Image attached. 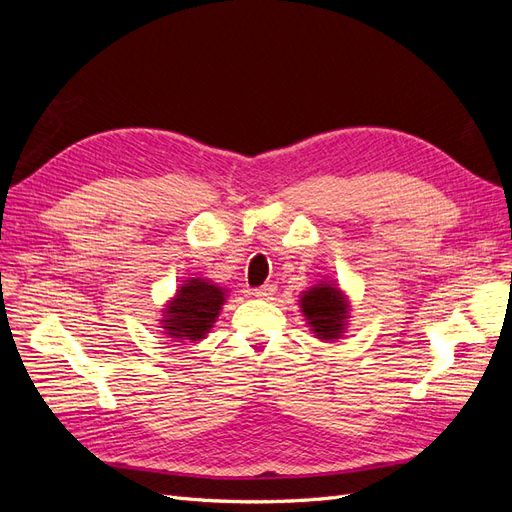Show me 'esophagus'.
Returning <instances> with one entry per match:
<instances>
[{"instance_id": "34e87169", "label": "esophagus", "mask_w": 512, "mask_h": 512, "mask_svg": "<svg viewBox=\"0 0 512 512\" xmlns=\"http://www.w3.org/2000/svg\"><path fill=\"white\" fill-rule=\"evenodd\" d=\"M273 292H275L273 284H262V286L254 288V297H258V299H271Z\"/></svg>"}]
</instances>
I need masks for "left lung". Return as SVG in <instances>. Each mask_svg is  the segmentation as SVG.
<instances>
[{"instance_id": "obj_1", "label": "left lung", "mask_w": 512, "mask_h": 512, "mask_svg": "<svg viewBox=\"0 0 512 512\" xmlns=\"http://www.w3.org/2000/svg\"><path fill=\"white\" fill-rule=\"evenodd\" d=\"M307 324L320 339H337L344 333L348 305L333 284H318L301 297Z\"/></svg>"}]
</instances>
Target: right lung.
<instances>
[{"label":"right lung","instance_id":"1","mask_svg":"<svg viewBox=\"0 0 512 512\" xmlns=\"http://www.w3.org/2000/svg\"><path fill=\"white\" fill-rule=\"evenodd\" d=\"M224 303V290L205 280H188L166 309V333L175 339L198 342L213 327Z\"/></svg>","mask_w":512,"mask_h":512}]
</instances>
